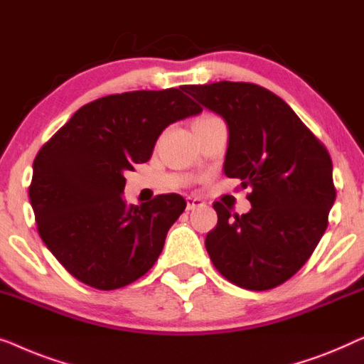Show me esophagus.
<instances>
[{"label": "esophagus", "mask_w": 364, "mask_h": 364, "mask_svg": "<svg viewBox=\"0 0 364 364\" xmlns=\"http://www.w3.org/2000/svg\"><path fill=\"white\" fill-rule=\"evenodd\" d=\"M201 206H204V201L201 198H196V196H188L186 198L188 211H191V209H196V208H201Z\"/></svg>", "instance_id": "1"}]
</instances>
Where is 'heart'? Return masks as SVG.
<instances>
[{
  "label": "heart",
  "instance_id": "heart-1",
  "mask_svg": "<svg viewBox=\"0 0 364 364\" xmlns=\"http://www.w3.org/2000/svg\"><path fill=\"white\" fill-rule=\"evenodd\" d=\"M201 119H213V115H204V117H201Z\"/></svg>",
  "mask_w": 364,
  "mask_h": 364
}]
</instances>
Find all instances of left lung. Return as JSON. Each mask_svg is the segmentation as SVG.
Listing matches in <instances>:
<instances>
[{
	"instance_id": "left-lung-1",
	"label": "left lung",
	"mask_w": 364,
	"mask_h": 364,
	"mask_svg": "<svg viewBox=\"0 0 364 364\" xmlns=\"http://www.w3.org/2000/svg\"><path fill=\"white\" fill-rule=\"evenodd\" d=\"M184 92L226 120L224 173L250 188L252 209L242 216L214 203L218 226L204 242L209 257L229 282L274 289L304 267L328 226L336 198L330 153L264 87L223 80Z\"/></svg>"
}]
</instances>
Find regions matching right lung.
<instances>
[{
  "label": "right lung",
  "mask_w": 364,
  "mask_h": 364,
  "mask_svg": "<svg viewBox=\"0 0 364 364\" xmlns=\"http://www.w3.org/2000/svg\"><path fill=\"white\" fill-rule=\"evenodd\" d=\"M201 110L184 85L124 92L80 107L44 143L33 163L31 206L46 247L73 277L115 290L153 267L186 201L171 193L127 206L124 175L150 160L168 125Z\"/></svg>",
  "instance_id": "right-lung-1"
}]
</instances>
